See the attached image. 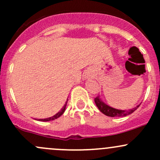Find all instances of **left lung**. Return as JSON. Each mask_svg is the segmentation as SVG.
Wrapping results in <instances>:
<instances>
[{"label": "left lung", "instance_id": "8db88e82", "mask_svg": "<svg viewBox=\"0 0 160 160\" xmlns=\"http://www.w3.org/2000/svg\"><path fill=\"white\" fill-rule=\"evenodd\" d=\"M94 102L96 104L97 107L98 108V109L103 114L107 116H109V117H125V116H127L128 114L133 113L140 106V104H138L135 108L129 109V110H118V109L110 107L107 104H105L101 99V98L99 96L94 98Z\"/></svg>", "mask_w": 160, "mask_h": 160}]
</instances>
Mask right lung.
Segmentation results:
<instances>
[{
	"label": "right lung",
	"instance_id": "add662e5",
	"mask_svg": "<svg viewBox=\"0 0 160 160\" xmlns=\"http://www.w3.org/2000/svg\"><path fill=\"white\" fill-rule=\"evenodd\" d=\"M67 101H68V100L67 101V102H66V104H64V106L62 107V108L61 109L60 111H59L58 113H56L55 115H53L52 117H50V118H44V119H38V121H41V122H49V121H52V120H55V119L58 118L60 117L61 115H62V114L64 113V111L66 110V107H67Z\"/></svg>",
	"mask_w": 160,
	"mask_h": 160
}]
</instances>
